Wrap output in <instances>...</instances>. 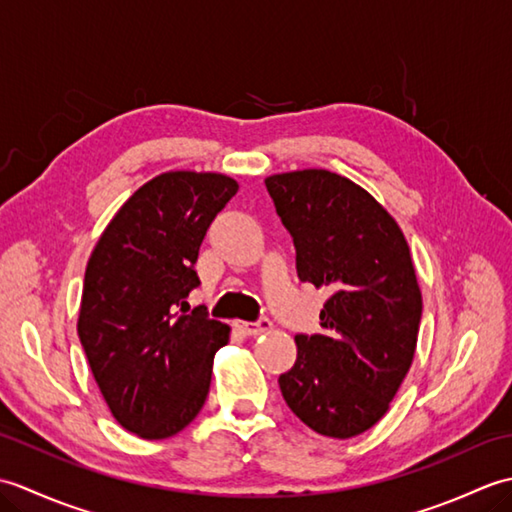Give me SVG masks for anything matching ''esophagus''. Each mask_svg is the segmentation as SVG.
<instances>
[{
    "instance_id": "obj_1",
    "label": "esophagus",
    "mask_w": 512,
    "mask_h": 512,
    "mask_svg": "<svg viewBox=\"0 0 512 512\" xmlns=\"http://www.w3.org/2000/svg\"><path fill=\"white\" fill-rule=\"evenodd\" d=\"M237 328L248 336H257V334L268 332L270 328H273V321H270L268 317H262L259 321H237Z\"/></svg>"
}]
</instances>
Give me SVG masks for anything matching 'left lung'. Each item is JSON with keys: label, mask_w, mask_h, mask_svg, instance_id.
<instances>
[{"label": "left lung", "mask_w": 512, "mask_h": 512, "mask_svg": "<svg viewBox=\"0 0 512 512\" xmlns=\"http://www.w3.org/2000/svg\"><path fill=\"white\" fill-rule=\"evenodd\" d=\"M297 248L301 281L328 288L321 334H297V361L279 376L292 413L347 440L385 416L416 354L422 295L407 239L383 206L339 173L266 178Z\"/></svg>", "instance_id": "obj_1"}]
</instances>
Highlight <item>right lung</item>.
Segmentation results:
<instances>
[{"label":"right lung","instance_id":"obj_1","mask_svg":"<svg viewBox=\"0 0 512 512\" xmlns=\"http://www.w3.org/2000/svg\"><path fill=\"white\" fill-rule=\"evenodd\" d=\"M237 189L224 173H160L118 209L90 255L76 332L112 416L138 438L176 436L209 396L213 356L231 328L202 308L187 314L184 299L200 286L193 266L206 228Z\"/></svg>","mask_w":512,"mask_h":512}]
</instances>
